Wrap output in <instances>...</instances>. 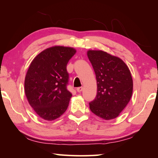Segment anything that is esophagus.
<instances>
[{
  "instance_id": "1",
  "label": "esophagus",
  "mask_w": 158,
  "mask_h": 158,
  "mask_svg": "<svg viewBox=\"0 0 158 158\" xmlns=\"http://www.w3.org/2000/svg\"><path fill=\"white\" fill-rule=\"evenodd\" d=\"M82 90H83L82 87H79V88H77V91L78 93H81Z\"/></svg>"
}]
</instances>
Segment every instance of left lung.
Returning <instances> with one entry per match:
<instances>
[{"instance_id":"8db88e82","label":"left lung","mask_w":158,"mask_h":158,"mask_svg":"<svg viewBox=\"0 0 158 158\" xmlns=\"http://www.w3.org/2000/svg\"><path fill=\"white\" fill-rule=\"evenodd\" d=\"M97 80V95L90 109L101 118L114 119L129 102L133 91L130 69L121 58L102 50H89Z\"/></svg>"}]
</instances>
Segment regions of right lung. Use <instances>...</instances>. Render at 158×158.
Wrapping results in <instances>:
<instances>
[{
  "instance_id": "right-lung-1",
  "label": "right lung",
  "mask_w": 158,
  "mask_h": 158,
  "mask_svg": "<svg viewBox=\"0 0 158 158\" xmlns=\"http://www.w3.org/2000/svg\"><path fill=\"white\" fill-rule=\"evenodd\" d=\"M77 51L53 46L42 51L29 65L24 81L25 94L35 112L52 121L65 113L72 97L67 89V64Z\"/></svg>"
}]
</instances>
